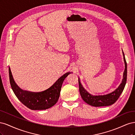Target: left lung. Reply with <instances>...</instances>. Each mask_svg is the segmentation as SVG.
<instances>
[{
	"instance_id": "1",
	"label": "left lung",
	"mask_w": 135,
	"mask_h": 135,
	"mask_svg": "<svg viewBox=\"0 0 135 135\" xmlns=\"http://www.w3.org/2000/svg\"><path fill=\"white\" fill-rule=\"evenodd\" d=\"M124 60L125 62V70L123 73V79L122 81V83L115 91L108 94V95L103 96H93L91 95L85 90L81 85L79 79H78L79 92L84 101H85L87 104L95 107L109 106L115 103L123 92L126 84L127 76V66L125 57H124Z\"/></svg>"
}]
</instances>
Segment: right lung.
I'll return each mask as SVG.
<instances>
[{
    "label": "right lung",
    "mask_w": 135,
    "mask_h": 135,
    "mask_svg": "<svg viewBox=\"0 0 135 135\" xmlns=\"http://www.w3.org/2000/svg\"><path fill=\"white\" fill-rule=\"evenodd\" d=\"M70 73L61 76L52 86L40 92H31L23 91L16 84L9 68V81L12 90L17 99L26 107L31 110H46L51 108L57 102L61 88L64 80Z\"/></svg>",
    "instance_id": "obj_1"
}]
</instances>
